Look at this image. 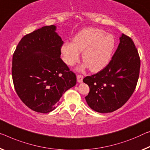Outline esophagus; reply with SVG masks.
Returning <instances> with one entry per match:
<instances>
[{
	"label": "esophagus",
	"instance_id": "obj_1",
	"mask_svg": "<svg viewBox=\"0 0 150 150\" xmlns=\"http://www.w3.org/2000/svg\"><path fill=\"white\" fill-rule=\"evenodd\" d=\"M83 78H84V76H83L82 75H81V74H78V75H77V81H78V82H79V83L82 82Z\"/></svg>",
	"mask_w": 150,
	"mask_h": 150
}]
</instances>
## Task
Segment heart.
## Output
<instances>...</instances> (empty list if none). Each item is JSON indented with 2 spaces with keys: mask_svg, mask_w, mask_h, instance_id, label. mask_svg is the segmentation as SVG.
Returning <instances> with one entry per match:
<instances>
[{
  "mask_svg": "<svg viewBox=\"0 0 150 150\" xmlns=\"http://www.w3.org/2000/svg\"><path fill=\"white\" fill-rule=\"evenodd\" d=\"M115 47V40L111 35H106L102 29L87 28L80 31L73 39V43L62 45L64 60L73 66L83 52L82 59L93 72H98L107 66Z\"/></svg>",
  "mask_w": 150,
  "mask_h": 150,
  "instance_id": "1",
  "label": "heart"
}]
</instances>
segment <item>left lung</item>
<instances>
[{"label":"left lung","mask_w":150,"mask_h":150,"mask_svg":"<svg viewBox=\"0 0 150 150\" xmlns=\"http://www.w3.org/2000/svg\"><path fill=\"white\" fill-rule=\"evenodd\" d=\"M139 70L137 48L131 38L123 33L109 64L98 73L83 79L90 88L85 97L89 107L101 113L121 108L136 88Z\"/></svg>","instance_id":"left-lung-1"}]
</instances>
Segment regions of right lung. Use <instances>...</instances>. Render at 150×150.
Returning <instances> with one entry per match:
<instances>
[{"label": "right lung", "mask_w": 150, "mask_h": 150, "mask_svg": "<svg viewBox=\"0 0 150 150\" xmlns=\"http://www.w3.org/2000/svg\"><path fill=\"white\" fill-rule=\"evenodd\" d=\"M63 44L56 26L49 25L25 35L14 52V87L22 102L34 111H52L62 94L76 84L75 73L60 58Z\"/></svg>", "instance_id": "1"}]
</instances>
